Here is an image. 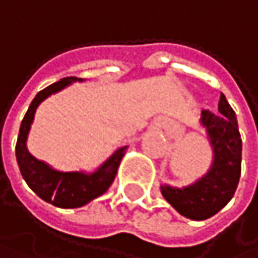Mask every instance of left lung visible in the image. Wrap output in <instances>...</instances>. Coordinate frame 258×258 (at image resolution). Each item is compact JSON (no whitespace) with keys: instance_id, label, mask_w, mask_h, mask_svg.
<instances>
[{"instance_id":"left-lung-1","label":"left lung","mask_w":258,"mask_h":258,"mask_svg":"<svg viewBox=\"0 0 258 258\" xmlns=\"http://www.w3.org/2000/svg\"><path fill=\"white\" fill-rule=\"evenodd\" d=\"M200 125L205 128L212 149V163L208 172L192 183L173 186L161 183L163 197L182 217L203 221L220 212L234 196L240 178L242 140L236 113L221 95L218 112L202 110Z\"/></svg>"}]
</instances>
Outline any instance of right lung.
<instances>
[{"label": "right lung", "mask_w": 258, "mask_h": 258, "mask_svg": "<svg viewBox=\"0 0 258 258\" xmlns=\"http://www.w3.org/2000/svg\"><path fill=\"white\" fill-rule=\"evenodd\" d=\"M75 82H83V79L64 78L56 83L40 91L35 98L31 101L25 116L22 119L18 143H16V160L22 178L25 179L28 186L44 202L52 203L56 208L73 209L82 208L92 202L94 199L104 194L109 186L113 183L115 176L118 173V167L121 160L125 155L128 146H119L112 152V155L103 161L95 170L83 172H62L56 170L47 163L35 158L26 148L28 134L32 125L37 107L52 94H56Z\"/></svg>", "instance_id": "right-lung-1"}]
</instances>
